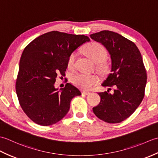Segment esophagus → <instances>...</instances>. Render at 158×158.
Segmentation results:
<instances>
[{
    "mask_svg": "<svg viewBox=\"0 0 158 158\" xmlns=\"http://www.w3.org/2000/svg\"><path fill=\"white\" fill-rule=\"evenodd\" d=\"M82 93L83 94H85V95H89V94H90V92H89L85 91V90H83V91L82 92Z\"/></svg>",
    "mask_w": 158,
    "mask_h": 158,
    "instance_id": "1",
    "label": "esophagus"
}]
</instances>
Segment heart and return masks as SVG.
<instances>
[{"label": "heart", "mask_w": 158, "mask_h": 158, "mask_svg": "<svg viewBox=\"0 0 158 158\" xmlns=\"http://www.w3.org/2000/svg\"><path fill=\"white\" fill-rule=\"evenodd\" d=\"M85 54L94 62H100L104 60L106 56V49L98 43H91L84 48ZM76 59V53H72L68 58L67 65L69 68H73ZM99 77L95 74L77 73L72 77L73 84L80 88L89 89L98 83Z\"/></svg>", "instance_id": "heart-1"}]
</instances>
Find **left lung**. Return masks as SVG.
<instances>
[{
  "label": "left lung",
  "mask_w": 158,
  "mask_h": 158,
  "mask_svg": "<svg viewBox=\"0 0 158 158\" xmlns=\"http://www.w3.org/2000/svg\"><path fill=\"white\" fill-rule=\"evenodd\" d=\"M105 47L110 56V73L102 83L113 87V93H98L100 102L93 108L96 116L109 123H120L138 108L144 98L147 73L139 49L132 41L109 31L90 35Z\"/></svg>",
  "instance_id": "1"
}]
</instances>
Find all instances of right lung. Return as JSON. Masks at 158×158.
<instances>
[{
  "mask_svg": "<svg viewBox=\"0 0 158 158\" xmlns=\"http://www.w3.org/2000/svg\"><path fill=\"white\" fill-rule=\"evenodd\" d=\"M89 41L85 35L52 31L23 49L15 89L23 112L35 123L46 126L58 122L69 112L71 100L81 95L71 83L60 90L54 83L58 75H65L69 56Z\"/></svg>",
  "mask_w": 158,
  "mask_h": 158,
  "instance_id": "obj_1",
  "label": "right lung"
}]
</instances>
